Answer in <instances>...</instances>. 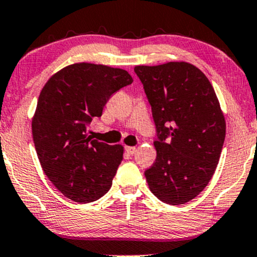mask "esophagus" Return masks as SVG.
<instances>
[{
    "mask_svg": "<svg viewBox=\"0 0 257 257\" xmlns=\"http://www.w3.org/2000/svg\"><path fill=\"white\" fill-rule=\"evenodd\" d=\"M125 151L127 152L128 154H135V153H136L137 150H136V147H131V146H126Z\"/></svg>",
    "mask_w": 257,
    "mask_h": 257,
    "instance_id": "esophagus-1",
    "label": "esophagus"
}]
</instances>
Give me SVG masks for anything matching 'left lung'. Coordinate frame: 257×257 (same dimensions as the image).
<instances>
[{"instance_id": "obj_1", "label": "left lung", "mask_w": 257, "mask_h": 257, "mask_svg": "<svg viewBox=\"0 0 257 257\" xmlns=\"http://www.w3.org/2000/svg\"><path fill=\"white\" fill-rule=\"evenodd\" d=\"M152 106L157 158L145 172L152 194L168 205L195 198L213 176L225 120L211 82L187 62L136 66Z\"/></svg>"}]
</instances>
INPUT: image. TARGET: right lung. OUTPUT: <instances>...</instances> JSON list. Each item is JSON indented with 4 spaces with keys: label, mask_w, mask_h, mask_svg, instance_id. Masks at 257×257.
<instances>
[{
    "label": "right lung",
    "mask_w": 257,
    "mask_h": 257,
    "mask_svg": "<svg viewBox=\"0 0 257 257\" xmlns=\"http://www.w3.org/2000/svg\"><path fill=\"white\" fill-rule=\"evenodd\" d=\"M132 82L125 70L81 62L55 73L41 89L32 121L35 150L49 180L74 202H93L111 187L123 147L92 140L87 126Z\"/></svg>",
    "instance_id": "right-lung-1"
}]
</instances>
